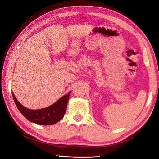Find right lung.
<instances>
[{
	"instance_id": "right-lung-1",
	"label": "right lung",
	"mask_w": 159,
	"mask_h": 159,
	"mask_svg": "<svg viewBox=\"0 0 159 159\" xmlns=\"http://www.w3.org/2000/svg\"><path fill=\"white\" fill-rule=\"evenodd\" d=\"M15 103L20 113L30 122L43 125H52L57 123L65 114L67 102L71 92L62 96L52 105L41 109H29L21 104L12 93Z\"/></svg>"
}]
</instances>
